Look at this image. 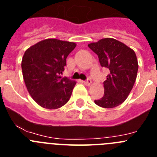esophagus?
<instances>
[{"instance_id":"esophagus-1","label":"esophagus","mask_w":157,"mask_h":157,"mask_svg":"<svg viewBox=\"0 0 157 157\" xmlns=\"http://www.w3.org/2000/svg\"><path fill=\"white\" fill-rule=\"evenodd\" d=\"M83 82H84V84H85L86 86H89L91 85V83H92V81H91L90 78H88L87 80H86V81H83Z\"/></svg>"}]
</instances>
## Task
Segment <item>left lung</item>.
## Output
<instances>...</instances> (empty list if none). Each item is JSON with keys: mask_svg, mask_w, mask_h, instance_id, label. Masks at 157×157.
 Instances as JSON below:
<instances>
[{"mask_svg": "<svg viewBox=\"0 0 157 157\" xmlns=\"http://www.w3.org/2000/svg\"><path fill=\"white\" fill-rule=\"evenodd\" d=\"M88 46L98 56L101 66L109 70L104 82L105 94L94 102L105 109L119 106L127 98L137 78L138 63L135 52L125 44L109 37Z\"/></svg>", "mask_w": 157, "mask_h": 157, "instance_id": "1", "label": "left lung"}]
</instances>
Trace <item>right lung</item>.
<instances>
[{"label":"right lung","mask_w":157,"mask_h":157,"mask_svg":"<svg viewBox=\"0 0 157 157\" xmlns=\"http://www.w3.org/2000/svg\"><path fill=\"white\" fill-rule=\"evenodd\" d=\"M75 46L74 42L50 38L25 52L21 63L23 79L32 98L42 108L59 109L70 99L76 82L60 74Z\"/></svg>","instance_id":"obj_1"}]
</instances>
